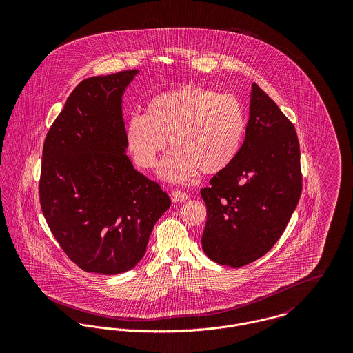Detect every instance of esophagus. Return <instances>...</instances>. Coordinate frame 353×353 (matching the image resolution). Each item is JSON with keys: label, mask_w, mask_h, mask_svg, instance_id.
I'll use <instances>...</instances> for the list:
<instances>
[{"label": "esophagus", "mask_w": 353, "mask_h": 353, "mask_svg": "<svg viewBox=\"0 0 353 353\" xmlns=\"http://www.w3.org/2000/svg\"><path fill=\"white\" fill-rule=\"evenodd\" d=\"M171 200H172V202L186 201L188 200V194L181 192V190H174L171 193Z\"/></svg>", "instance_id": "1"}]
</instances>
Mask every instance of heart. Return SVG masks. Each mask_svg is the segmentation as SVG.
I'll list each match as a JSON object with an SVG mask.
<instances>
[{
	"mask_svg": "<svg viewBox=\"0 0 353 353\" xmlns=\"http://www.w3.org/2000/svg\"><path fill=\"white\" fill-rule=\"evenodd\" d=\"M246 133V114L234 95L201 85H183L154 95L144 115L125 129L128 148L141 168H153L168 140L160 176L185 182L200 171L214 175L238 156Z\"/></svg>",
	"mask_w": 353,
	"mask_h": 353,
	"instance_id": "1",
	"label": "heart"
}]
</instances>
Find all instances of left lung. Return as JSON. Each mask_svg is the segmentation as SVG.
<instances>
[{
	"instance_id": "8db88e82",
	"label": "left lung",
	"mask_w": 353,
	"mask_h": 353,
	"mask_svg": "<svg viewBox=\"0 0 353 353\" xmlns=\"http://www.w3.org/2000/svg\"><path fill=\"white\" fill-rule=\"evenodd\" d=\"M252 87L241 151L201 190L206 205L203 252L232 268L252 263L274 246L302 193L295 128L256 84Z\"/></svg>"
}]
</instances>
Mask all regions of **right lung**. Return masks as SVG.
Returning <instances> with one entry per match:
<instances>
[{
    "label": "right lung",
    "instance_id": "add662e5",
    "mask_svg": "<svg viewBox=\"0 0 353 353\" xmlns=\"http://www.w3.org/2000/svg\"><path fill=\"white\" fill-rule=\"evenodd\" d=\"M137 73L83 80L43 145L42 212L61 249L90 273L133 269L147 252L154 223L171 205L126 154L122 97Z\"/></svg>",
    "mask_w": 353,
    "mask_h": 353
}]
</instances>
